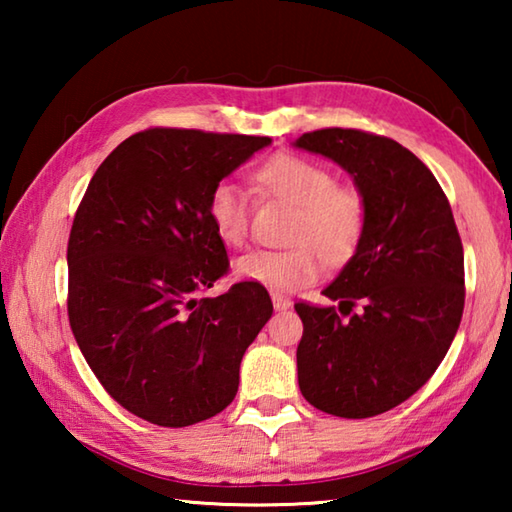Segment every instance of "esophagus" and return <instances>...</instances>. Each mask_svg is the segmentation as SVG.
Instances as JSON below:
<instances>
[{"mask_svg": "<svg viewBox=\"0 0 512 512\" xmlns=\"http://www.w3.org/2000/svg\"><path fill=\"white\" fill-rule=\"evenodd\" d=\"M273 307L277 309V311H284V309H289L291 307V300L289 298H284V296H273Z\"/></svg>", "mask_w": 512, "mask_h": 512, "instance_id": "34e87169", "label": "esophagus"}]
</instances>
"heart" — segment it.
Masks as SVG:
<instances>
[{"mask_svg":"<svg viewBox=\"0 0 512 512\" xmlns=\"http://www.w3.org/2000/svg\"><path fill=\"white\" fill-rule=\"evenodd\" d=\"M257 192L298 210L287 250H253L237 259L235 275L280 293H293L316 282L323 273V252L341 262L357 248L366 210L363 198L350 187H339L334 173L298 155H273L253 173ZM250 194L235 183H221L207 201V214L223 244L241 246L250 232Z\"/></svg>","mask_w":512,"mask_h":512,"instance_id":"obj_1","label":"heart"}]
</instances>
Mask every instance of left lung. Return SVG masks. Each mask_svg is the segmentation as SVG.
Here are the masks:
<instances>
[{
    "label": "left lung",
    "instance_id": "1",
    "mask_svg": "<svg viewBox=\"0 0 512 512\" xmlns=\"http://www.w3.org/2000/svg\"><path fill=\"white\" fill-rule=\"evenodd\" d=\"M296 146L348 171L366 210L357 250L323 291L339 311L296 305L300 393L339 418H372L409 400L445 359L465 305L463 244L443 187L391 137L323 128ZM357 301L364 309L350 315Z\"/></svg>",
    "mask_w": 512,
    "mask_h": 512
}]
</instances>
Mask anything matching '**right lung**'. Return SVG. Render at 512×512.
I'll use <instances>...</instances> for the list:
<instances>
[{
    "label": "right lung",
    "instance_id": "right-lung-1",
    "mask_svg": "<svg viewBox=\"0 0 512 512\" xmlns=\"http://www.w3.org/2000/svg\"><path fill=\"white\" fill-rule=\"evenodd\" d=\"M268 144L149 128L90 180L67 244L69 325L101 386L137 418L189 427L235 400L241 359L273 302L253 282L201 296L230 266L207 201Z\"/></svg>",
    "mask_w": 512,
    "mask_h": 512
}]
</instances>
